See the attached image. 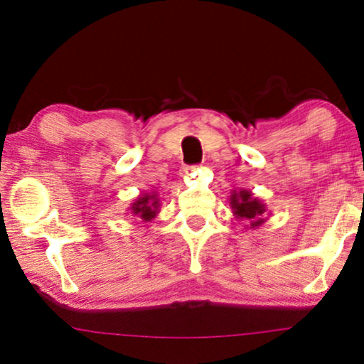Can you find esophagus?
Here are the masks:
<instances>
[{
    "label": "esophagus",
    "mask_w": 364,
    "mask_h": 364,
    "mask_svg": "<svg viewBox=\"0 0 364 364\" xmlns=\"http://www.w3.org/2000/svg\"><path fill=\"white\" fill-rule=\"evenodd\" d=\"M196 166H191V167H183V171H182V173L183 176H188V173H192L193 171H196Z\"/></svg>",
    "instance_id": "34e87169"
}]
</instances>
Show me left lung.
I'll use <instances>...</instances> for the list:
<instances>
[{"mask_svg":"<svg viewBox=\"0 0 364 364\" xmlns=\"http://www.w3.org/2000/svg\"><path fill=\"white\" fill-rule=\"evenodd\" d=\"M230 207L235 218L248 222L250 228H258L267 220L265 203H263L260 198L253 197V193L250 191H245V188L232 191Z\"/></svg>","mask_w":364,"mask_h":364,"instance_id":"1","label":"left lung"}]
</instances>
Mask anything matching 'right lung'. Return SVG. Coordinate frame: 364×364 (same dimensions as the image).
Instances as JSON below:
<instances>
[{"label":"right lung","mask_w":364,"mask_h":364,"mask_svg":"<svg viewBox=\"0 0 364 364\" xmlns=\"http://www.w3.org/2000/svg\"><path fill=\"white\" fill-rule=\"evenodd\" d=\"M159 196L156 192H147V193H141L136 200L131 203L129 210L134 217H139L144 222H151L156 218V215L159 213Z\"/></svg>","instance_id":"add662e5"}]
</instances>
